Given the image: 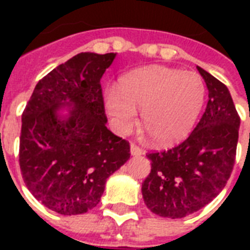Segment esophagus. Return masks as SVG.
Here are the masks:
<instances>
[{"instance_id":"esophagus-1","label":"esophagus","mask_w":250,"mask_h":250,"mask_svg":"<svg viewBox=\"0 0 250 250\" xmlns=\"http://www.w3.org/2000/svg\"><path fill=\"white\" fill-rule=\"evenodd\" d=\"M131 154L132 156H141L143 154V149L137 146L136 144H131Z\"/></svg>"}]
</instances>
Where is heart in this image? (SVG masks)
I'll use <instances>...</instances> for the list:
<instances>
[{
  "instance_id": "heart-1",
  "label": "heart",
  "mask_w": 250,
  "mask_h": 250,
  "mask_svg": "<svg viewBox=\"0 0 250 250\" xmlns=\"http://www.w3.org/2000/svg\"><path fill=\"white\" fill-rule=\"evenodd\" d=\"M205 94V83L197 72L154 66L127 76L122 92L109 86L105 106L118 132H129L141 110L143 123L154 139L171 144L192 131Z\"/></svg>"
}]
</instances>
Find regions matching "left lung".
<instances>
[{
    "label": "left lung",
    "mask_w": 250,
    "mask_h": 250,
    "mask_svg": "<svg viewBox=\"0 0 250 250\" xmlns=\"http://www.w3.org/2000/svg\"><path fill=\"white\" fill-rule=\"evenodd\" d=\"M209 90L202 118L174 148L148 153L152 170L143 182L145 205L164 218H184L211 202L231 176L240 117L229 88L197 67Z\"/></svg>",
    "instance_id": "obj_1"
}]
</instances>
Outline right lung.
<instances>
[{
  "instance_id": "1",
  "label": "right lung",
  "mask_w": 250,
  "mask_h": 250,
  "mask_svg": "<svg viewBox=\"0 0 250 250\" xmlns=\"http://www.w3.org/2000/svg\"><path fill=\"white\" fill-rule=\"evenodd\" d=\"M115 54L80 53L36 84L21 115L19 166L29 192L62 215L100 202L106 179L128 161L129 143L106 127L101 78ZM67 105V120L58 111Z\"/></svg>"
}]
</instances>
